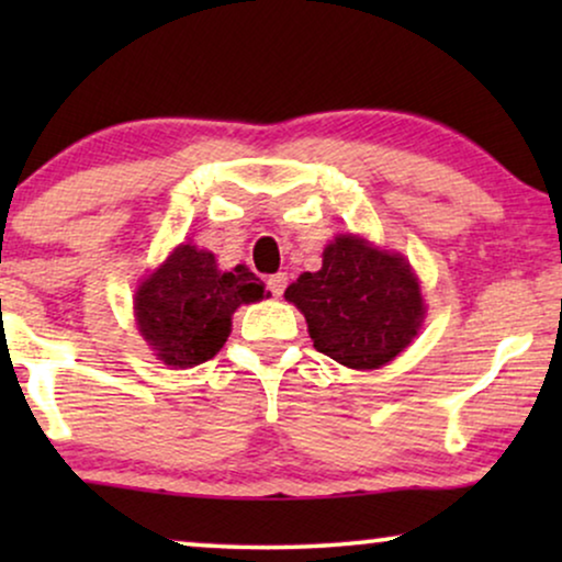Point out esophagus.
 <instances>
[{"label":"esophagus","mask_w":562,"mask_h":562,"mask_svg":"<svg viewBox=\"0 0 562 562\" xmlns=\"http://www.w3.org/2000/svg\"><path fill=\"white\" fill-rule=\"evenodd\" d=\"M286 283H289L286 273H273V276H268V279H266V286L273 296H281L283 289H286Z\"/></svg>","instance_id":"34e87169"}]
</instances>
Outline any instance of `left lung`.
I'll return each instance as SVG.
<instances>
[{
  "instance_id": "8db88e82",
  "label": "left lung",
  "mask_w": 562,
  "mask_h": 562,
  "mask_svg": "<svg viewBox=\"0 0 562 562\" xmlns=\"http://www.w3.org/2000/svg\"><path fill=\"white\" fill-rule=\"evenodd\" d=\"M283 296L304 314L314 348L356 371L386 366L425 322L409 260L358 235H337L319 271L299 276Z\"/></svg>"
}]
</instances>
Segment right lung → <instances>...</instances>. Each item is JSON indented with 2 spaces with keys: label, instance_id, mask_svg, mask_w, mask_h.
Here are the masks:
<instances>
[{
  "label": "right lung",
  "instance_id": "obj_1",
  "mask_svg": "<svg viewBox=\"0 0 562 562\" xmlns=\"http://www.w3.org/2000/svg\"><path fill=\"white\" fill-rule=\"evenodd\" d=\"M268 296L248 266L220 271L214 252L183 243L135 291V319L158 360L194 368L227 342L240 304Z\"/></svg>",
  "mask_w": 562,
  "mask_h": 562
}]
</instances>
